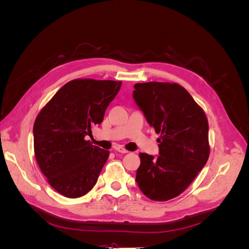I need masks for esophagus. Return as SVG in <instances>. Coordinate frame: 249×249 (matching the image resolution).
<instances>
[{
	"instance_id": "1",
	"label": "esophagus",
	"mask_w": 249,
	"mask_h": 249,
	"mask_svg": "<svg viewBox=\"0 0 249 249\" xmlns=\"http://www.w3.org/2000/svg\"><path fill=\"white\" fill-rule=\"evenodd\" d=\"M116 152H118V153H122V154H126V153H129L127 152V150L125 149V148H124L123 146H115V148H114Z\"/></svg>"
}]
</instances>
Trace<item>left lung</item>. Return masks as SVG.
I'll use <instances>...</instances> for the list:
<instances>
[{
  "label": "left lung",
  "mask_w": 249,
  "mask_h": 249,
  "mask_svg": "<svg viewBox=\"0 0 249 249\" xmlns=\"http://www.w3.org/2000/svg\"><path fill=\"white\" fill-rule=\"evenodd\" d=\"M134 88L135 103L161 134L159 156L139 154L136 182L148 198L166 201L182 193L206 165L208 119L190 93L176 83H138Z\"/></svg>",
  "instance_id": "1"
}]
</instances>
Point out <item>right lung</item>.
<instances>
[{
	"label": "right lung",
	"instance_id": "add662e5",
	"mask_svg": "<svg viewBox=\"0 0 249 249\" xmlns=\"http://www.w3.org/2000/svg\"><path fill=\"white\" fill-rule=\"evenodd\" d=\"M122 82L77 79L66 83L37 115L36 161L49 184L69 198L88 193L96 184L109 152L85 137L101 124Z\"/></svg>",
	"mask_w": 249,
	"mask_h": 249
}]
</instances>
